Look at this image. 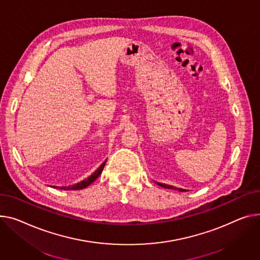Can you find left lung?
I'll return each mask as SVG.
<instances>
[{"label": "left lung", "instance_id": "1", "mask_svg": "<svg viewBox=\"0 0 260 260\" xmlns=\"http://www.w3.org/2000/svg\"><path fill=\"white\" fill-rule=\"evenodd\" d=\"M155 183H157L159 186H161V187H163V188H166V189H174V190H179V191H181V192H185V191H187L186 189H183V188H178V187H175V186L167 185V184H162V183H158V182H155Z\"/></svg>", "mask_w": 260, "mask_h": 260}]
</instances>
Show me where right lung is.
Listing matches in <instances>:
<instances>
[{"label": "right lung", "mask_w": 260, "mask_h": 260, "mask_svg": "<svg viewBox=\"0 0 260 260\" xmlns=\"http://www.w3.org/2000/svg\"><path fill=\"white\" fill-rule=\"evenodd\" d=\"M106 162H107V161L103 162V163L98 167V169L94 171V174L91 175L88 179H85V180H83V181H81V182H79V183H77V184H74V185L62 186V187H60L59 189H62V190H80V189H83V188H85V187H88L89 185H91V184L101 175L102 169H103V167H105V165H106ZM53 187L55 188V186H53Z\"/></svg>", "instance_id": "right-lung-1"}]
</instances>
